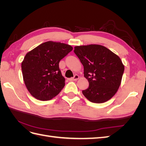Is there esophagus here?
<instances>
[{
	"mask_svg": "<svg viewBox=\"0 0 146 146\" xmlns=\"http://www.w3.org/2000/svg\"><path fill=\"white\" fill-rule=\"evenodd\" d=\"M78 78H79V76H78V75L76 74V75H75V76H74V77L69 78V80H70V81H76V80H77Z\"/></svg>",
	"mask_w": 146,
	"mask_h": 146,
	"instance_id": "34e87169",
	"label": "esophagus"
}]
</instances>
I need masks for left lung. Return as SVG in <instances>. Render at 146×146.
Listing matches in <instances>:
<instances>
[{"instance_id": "obj_1", "label": "left lung", "mask_w": 146, "mask_h": 146, "mask_svg": "<svg viewBox=\"0 0 146 146\" xmlns=\"http://www.w3.org/2000/svg\"><path fill=\"white\" fill-rule=\"evenodd\" d=\"M84 68L89 86L82 93L91 102L104 103L116 94L124 71L120 58L100 45L76 46L74 50Z\"/></svg>"}]
</instances>
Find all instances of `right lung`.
I'll return each instance as SVG.
<instances>
[{
    "instance_id": "right-lung-1",
    "label": "right lung",
    "mask_w": 146,
    "mask_h": 146,
    "mask_svg": "<svg viewBox=\"0 0 146 146\" xmlns=\"http://www.w3.org/2000/svg\"><path fill=\"white\" fill-rule=\"evenodd\" d=\"M72 46L47 41L28 52L22 63L25 85L35 98L46 101L58 95L65 85L59 68L61 59L72 51Z\"/></svg>"
}]
</instances>
